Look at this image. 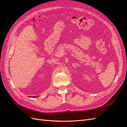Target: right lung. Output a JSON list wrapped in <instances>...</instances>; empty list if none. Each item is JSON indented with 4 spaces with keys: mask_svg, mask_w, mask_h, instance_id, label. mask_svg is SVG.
I'll return each instance as SVG.
<instances>
[{
    "mask_svg": "<svg viewBox=\"0 0 127 127\" xmlns=\"http://www.w3.org/2000/svg\"><path fill=\"white\" fill-rule=\"evenodd\" d=\"M38 96H35H35H31V97H38Z\"/></svg>",
    "mask_w": 127,
    "mask_h": 127,
    "instance_id": "obj_1",
    "label": "right lung"
}]
</instances>
